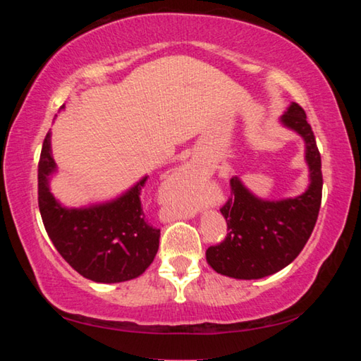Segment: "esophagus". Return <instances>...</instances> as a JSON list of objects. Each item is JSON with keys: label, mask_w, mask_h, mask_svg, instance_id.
Returning <instances> with one entry per match:
<instances>
[{"label": "esophagus", "mask_w": 361, "mask_h": 361, "mask_svg": "<svg viewBox=\"0 0 361 361\" xmlns=\"http://www.w3.org/2000/svg\"><path fill=\"white\" fill-rule=\"evenodd\" d=\"M194 173H195V176H202V173H200V172H195V170H194Z\"/></svg>", "instance_id": "34e87169"}]
</instances>
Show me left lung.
Wrapping results in <instances>:
<instances>
[{
    "mask_svg": "<svg viewBox=\"0 0 361 361\" xmlns=\"http://www.w3.org/2000/svg\"><path fill=\"white\" fill-rule=\"evenodd\" d=\"M280 122L304 140L309 188L296 197L264 200L232 176L231 197L221 207L228 234L205 253L207 262L221 276L255 280L279 272L301 253L319 218L323 176L312 127L298 103H291Z\"/></svg>",
    "mask_w": 361,
    "mask_h": 361,
    "instance_id": "8db88e82",
    "label": "left lung"
}]
</instances>
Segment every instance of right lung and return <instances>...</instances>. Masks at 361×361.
Masks as SVG:
<instances>
[{
    "label": "right lung",
    "instance_id": "obj_1",
    "mask_svg": "<svg viewBox=\"0 0 361 361\" xmlns=\"http://www.w3.org/2000/svg\"><path fill=\"white\" fill-rule=\"evenodd\" d=\"M54 172L57 166L47 132L38 164V204L49 239L62 258L82 277L99 283L142 276L154 259L161 237V229L146 223L140 200L148 176L109 202L66 209L49 189Z\"/></svg>",
    "mask_w": 361,
    "mask_h": 361
}]
</instances>
